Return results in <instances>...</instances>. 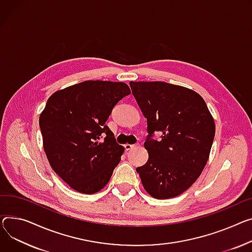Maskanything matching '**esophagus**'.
I'll list each match as a JSON object with an SVG mask.
<instances>
[{"label": "esophagus", "mask_w": 252, "mask_h": 252, "mask_svg": "<svg viewBox=\"0 0 252 252\" xmlns=\"http://www.w3.org/2000/svg\"><path fill=\"white\" fill-rule=\"evenodd\" d=\"M138 145H129V144H126L125 145V149L126 150V151H128V150H130V149H132V148H135V147H137Z\"/></svg>", "instance_id": "esophagus-1"}]
</instances>
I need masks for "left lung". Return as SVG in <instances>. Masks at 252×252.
<instances>
[{
	"instance_id": "8db88e82",
	"label": "left lung",
	"mask_w": 252,
	"mask_h": 252,
	"mask_svg": "<svg viewBox=\"0 0 252 252\" xmlns=\"http://www.w3.org/2000/svg\"><path fill=\"white\" fill-rule=\"evenodd\" d=\"M147 119V163L136 171L146 191L166 199L189 189L204 170L215 138V122L203 97L166 82H129ZM155 132L161 139H153Z\"/></svg>"
}]
</instances>
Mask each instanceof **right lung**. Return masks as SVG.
Wrapping results in <instances>:
<instances>
[{"mask_svg":"<svg viewBox=\"0 0 252 252\" xmlns=\"http://www.w3.org/2000/svg\"><path fill=\"white\" fill-rule=\"evenodd\" d=\"M129 94L123 82L84 81L48 98L39 117L43 149L53 170L73 189L91 194L108 183L125 148L105 123Z\"/></svg>","mask_w":252,"mask_h":252,"instance_id":"right-lung-1","label":"right lung"}]
</instances>
